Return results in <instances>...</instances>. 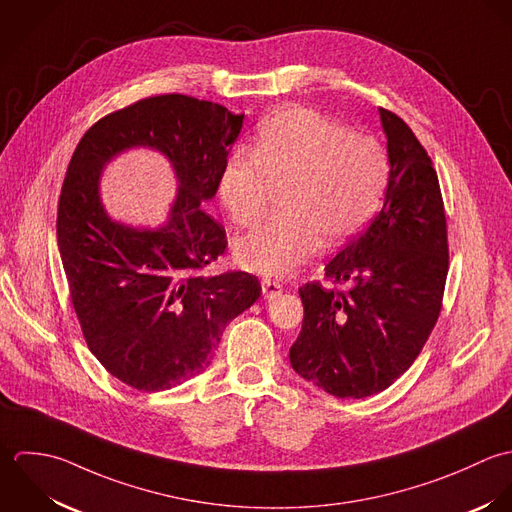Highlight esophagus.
Listing matches in <instances>:
<instances>
[{"label": "esophagus", "mask_w": 512, "mask_h": 512, "mask_svg": "<svg viewBox=\"0 0 512 512\" xmlns=\"http://www.w3.org/2000/svg\"><path fill=\"white\" fill-rule=\"evenodd\" d=\"M261 287H263V297L265 299H277L283 293V285L277 283V281H271V279H263Z\"/></svg>", "instance_id": "1"}]
</instances>
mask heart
I'll return each mask as SVG.
<instances>
[{"label":"heart","instance_id":"b5f03b06","mask_svg":"<svg viewBox=\"0 0 512 512\" xmlns=\"http://www.w3.org/2000/svg\"><path fill=\"white\" fill-rule=\"evenodd\" d=\"M388 176L382 146L316 110L291 106L259 130L253 154L235 152L219 176V200L239 227L257 225L281 194L279 217L235 241L239 267L287 277L322 247L348 241L376 211Z\"/></svg>","mask_w":512,"mask_h":512}]
</instances>
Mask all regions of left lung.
Wrapping results in <instances>:
<instances>
[{
  "mask_svg": "<svg viewBox=\"0 0 512 512\" xmlns=\"http://www.w3.org/2000/svg\"><path fill=\"white\" fill-rule=\"evenodd\" d=\"M388 186L370 225L324 267L346 291L307 283L305 318L289 358L295 372L336 398L390 388L419 356L443 301L449 269L443 198L431 158L408 124L380 108Z\"/></svg>",
  "mask_w": 512,
  "mask_h": 512,
  "instance_id": "left-lung-1",
  "label": "left lung"
}]
</instances>
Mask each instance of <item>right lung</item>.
Returning <instances> with one entry per match:
<instances>
[{
	"instance_id": "1",
	"label": "right lung",
	"mask_w": 512,
	"mask_h": 512,
	"mask_svg": "<svg viewBox=\"0 0 512 512\" xmlns=\"http://www.w3.org/2000/svg\"><path fill=\"white\" fill-rule=\"evenodd\" d=\"M245 114L186 95H160L93 124L69 162L57 209V241L71 301L89 350L120 382L170 390L211 364L225 326L251 307L261 285L243 271L202 275L227 245L209 202ZM150 147L179 182L158 228L112 220L100 174L118 153Z\"/></svg>"
}]
</instances>
